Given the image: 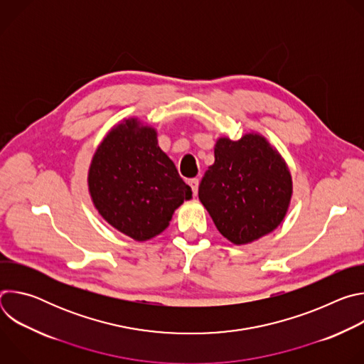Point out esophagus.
Instances as JSON below:
<instances>
[{
  "label": "esophagus",
  "instance_id": "1",
  "mask_svg": "<svg viewBox=\"0 0 364 364\" xmlns=\"http://www.w3.org/2000/svg\"><path fill=\"white\" fill-rule=\"evenodd\" d=\"M198 178H190L188 180V186L191 187V191H193V196H196L197 194V191H198Z\"/></svg>",
  "mask_w": 364,
  "mask_h": 364
}]
</instances>
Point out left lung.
Here are the masks:
<instances>
[{
    "instance_id": "left-lung-1",
    "label": "left lung",
    "mask_w": 364,
    "mask_h": 364,
    "mask_svg": "<svg viewBox=\"0 0 364 364\" xmlns=\"http://www.w3.org/2000/svg\"><path fill=\"white\" fill-rule=\"evenodd\" d=\"M292 194L291 174L281 155L257 134L239 141L220 138L215 164L198 186V198L218 230L245 245L277 229Z\"/></svg>"
}]
</instances>
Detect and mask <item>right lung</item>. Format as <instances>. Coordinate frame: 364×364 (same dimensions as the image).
I'll return each instance as SVG.
<instances>
[{
  "mask_svg": "<svg viewBox=\"0 0 364 364\" xmlns=\"http://www.w3.org/2000/svg\"><path fill=\"white\" fill-rule=\"evenodd\" d=\"M95 207L109 225L135 240L160 235L191 188L161 151L157 132L128 119L96 149L89 170Z\"/></svg>",
  "mask_w": 364,
  "mask_h": 364,
  "instance_id": "obj_1",
  "label": "right lung"
}]
</instances>
